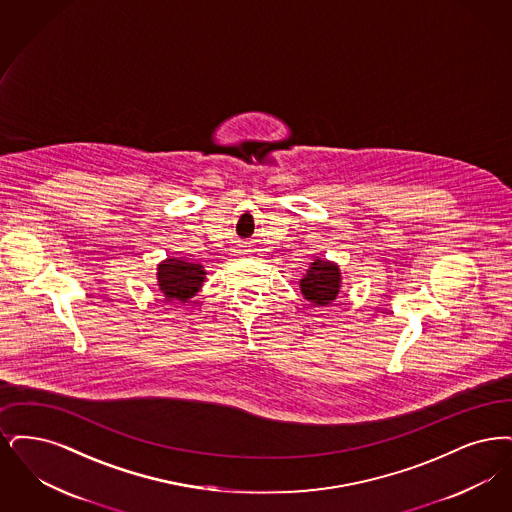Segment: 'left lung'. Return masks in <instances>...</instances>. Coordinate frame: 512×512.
Returning <instances> with one entry per match:
<instances>
[{
  "label": "left lung",
  "mask_w": 512,
  "mask_h": 512,
  "mask_svg": "<svg viewBox=\"0 0 512 512\" xmlns=\"http://www.w3.org/2000/svg\"><path fill=\"white\" fill-rule=\"evenodd\" d=\"M340 289V269L331 262L315 260L304 279L300 281V290L306 300L315 306L331 304Z\"/></svg>",
  "instance_id": "1"
}]
</instances>
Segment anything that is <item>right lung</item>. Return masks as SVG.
Here are the masks:
<instances>
[{"label":"right lung","mask_w":512,"mask_h":512,"mask_svg":"<svg viewBox=\"0 0 512 512\" xmlns=\"http://www.w3.org/2000/svg\"><path fill=\"white\" fill-rule=\"evenodd\" d=\"M206 271L199 264L168 258L158 266V287L168 300L187 302L199 292Z\"/></svg>","instance_id":"add662e5"}]
</instances>
